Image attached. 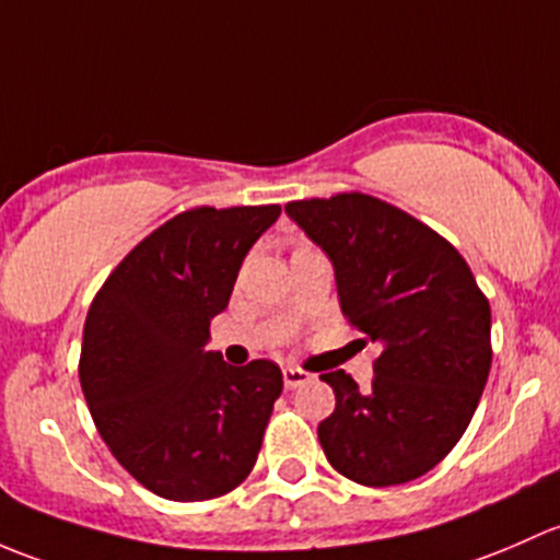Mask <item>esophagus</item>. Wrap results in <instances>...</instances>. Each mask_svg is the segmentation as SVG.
I'll use <instances>...</instances> for the list:
<instances>
[{"label":"esophagus","mask_w":560,"mask_h":560,"mask_svg":"<svg viewBox=\"0 0 560 560\" xmlns=\"http://www.w3.org/2000/svg\"><path fill=\"white\" fill-rule=\"evenodd\" d=\"M310 377H313V374L310 372H304V369H299V366H285L282 369V383H285V388H302L304 383H310Z\"/></svg>","instance_id":"obj_1"}]
</instances>
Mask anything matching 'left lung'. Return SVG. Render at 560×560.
<instances>
[{
    "mask_svg": "<svg viewBox=\"0 0 560 560\" xmlns=\"http://www.w3.org/2000/svg\"><path fill=\"white\" fill-rule=\"evenodd\" d=\"M328 256L339 307L380 345L374 380L323 374L337 407L318 425L328 464L361 486L434 469L469 425L491 372V307L434 229L366 194L285 205Z\"/></svg>",
    "mask_w": 560,
    "mask_h": 560,
    "instance_id": "8db88e82",
    "label": "left lung"
}]
</instances>
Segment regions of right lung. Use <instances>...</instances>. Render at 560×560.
Instances as JSON below:
<instances>
[{
  "label": "right lung",
  "instance_id": "add662e5",
  "mask_svg": "<svg viewBox=\"0 0 560 560\" xmlns=\"http://www.w3.org/2000/svg\"><path fill=\"white\" fill-rule=\"evenodd\" d=\"M278 218V205L180 212L91 302L80 350L91 418L118 464L155 495L215 499L256 464L280 366H229L205 345L247 250Z\"/></svg>",
  "mask_w": 560,
  "mask_h": 560
}]
</instances>
